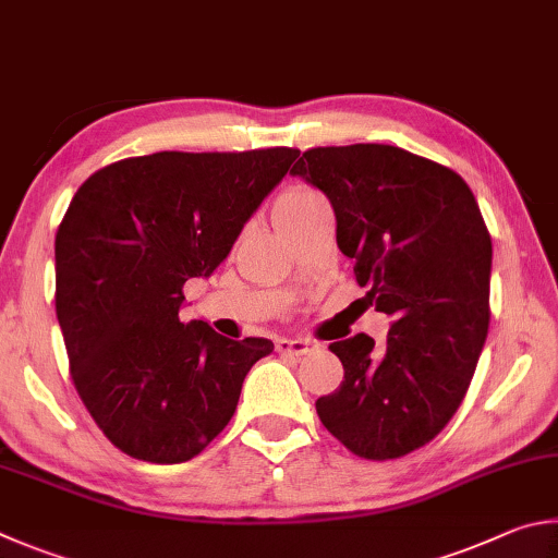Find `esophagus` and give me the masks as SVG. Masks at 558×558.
Segmentation results:
<instances>
[{
  "label": "esophagus",
  "instance_id": "esophagus-1",
  "mask_svg": "<svg viewBox=\"0 0 558 558\" xmlns=\"http://www.w3.org/2000/svg\"><path fill=\"white\" fill-rule=\"evenodd\" d=\"M318 345L314 343V340H308V338H281V340H277V350L281 355H308V353H314Z\"/></svg>",
  "mask_w": 558,
  "mask_h": 558
}]
</instances>
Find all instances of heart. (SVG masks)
<instances>
[{"label": "heart", "instance_id": "b5f03b06", "mask_svg": "<svg viewBox=\"0 0 558 558\" xmlns=\"http://www.w3.org/2000/svg\"><path fill=\"white\" fill-rule=\"evenodd\" d=\"M320 201L324 198L311 189H289L287 193L279 195L277 203H274V222L294 220L296 215L308 210L311 205H316Z\"/></svg>", "mask_w": 558, "mask_h": 558}]
</instances>
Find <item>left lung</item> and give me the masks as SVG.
Segmentation results:
<instances>
[{"label":"left lung","mask_w":558,"mask_h":558,"mask_svg":"<svg viewBox=\"0 0 558 558\" xmlns=\"http://www.w3.org/2000/svg\"><path fill=\"white\" fill-rule=\"evenodd\" d=\"M328 195L338 247L387 340L330 343L345 377L320 422L367 461L402 458L444 432L471 387L490 326V232L456 171L389 144L316 146L291 169Z\"/></svg>","instance_id":"1"}]
</instances>
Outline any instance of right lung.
Wrapping results in <instances>:
<instances>
[{
  "label": "right lung",
  "mask_w": 558,
  "mask_h": 558,
  "mask_svg": "<svg viewBox=\"0 0 558 558\" xmlns=\"http://www.w3.org/2000/svg\"><path fill=\"white\" fill-rule=\"evenodd\" d=\"M299 149L156 151L95 171L56 232V316L73 385L122 453L183 463L218 436L267 338L181 324L183 284L210 277Z\"/></svg>",
  "instance_id": "right-lung-1"
}]
</instances>
